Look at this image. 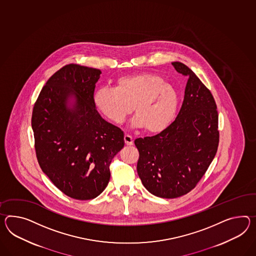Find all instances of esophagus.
<instances>
[{
	"mask_svg": "<svg viewBox=\"0 0 256 256\" xmlns=\"http://www.w3.org/2000/svg\"><path fill=\"white\" fill-rule=\"evenodd\" d=\"M124 140H125L126 145H128V146L133 145V138L130 135L126 134L125 136H124Z\"/></svg>",
	"mask_w": 256,
	"mask_h": 256,
	"instance_id": "esophagus-1",
	"label": "esophagus"
}]
</instances>
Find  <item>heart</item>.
<instances>
[{
    "label": "heart",
    "mask_w": 256,
    "mask_h": 256,
    "mask_svg": "<svg viewBox=\"0 0 256 256\" xmlns=\"http://www.w3.org/2000/svg\"><path fill=\"white\" fill-rule=\"evenodd\" d=\"M96 109L114 124L122 123L133 111L135 128L156 134L173 123L180 104L176 88L162 76L152 73L121 76L114 88L100 87L94 94Z\"/></svg>",
    "instance_id": "1"
}]
</instances>
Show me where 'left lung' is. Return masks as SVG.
I'll list each match as a JSON object with an SVG mask.
<instances>
[{"label":"left lung","mask_w":256,"mask_h":256,"mask_svg":"<svg viewBox=\"0 0 256 256\" xmlns=\"http://www.w3.org/2000/svg\"><path fill=\"white\" fill-rule=\"evenodd\" d=\"M174 69L187 76L184 100L174 122L152 137L138 138V174L147 190L173 199L195 188L216 154L218 114L210 90L180 62Z\"/></svg>","instance_id":"obj_1"}]
</instances>
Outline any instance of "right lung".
<instances>
[{"instance_id":"obj_1","label":"right lung","mask_w":256,"mask_h":256,"mask_svg":"<svg viewBox=\"0 0 256 256\" xmlns=\"http://www.w3.org/2000/svg\"><path fill=\"white\" fill-rule=\"evenodd\" d=\"M100 69L66 64L50 76L33 107L38 162L62 192L96 198L110 180V164L124 147V133L94 104Z\"/></svg>"}]
</instances>
